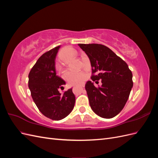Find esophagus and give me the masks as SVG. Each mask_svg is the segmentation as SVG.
<instances>
[{"instance_id":"34e87169","label":"esophagus","mask_w":158,"mask_h":158,"mask_svg":"<svg viewBox=\"0 0 158 158\" xmlns=\"http://www.w3.org/2000/svg\"><path fill=\"white\" fill-rule=\"evenodd\" d=\"M80 89L83 90V88H84V85H81V86H80Z\"/></svg>"}]
</instances>
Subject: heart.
I'll return each instance as SVG.
<instances>
[{
  "label": "heart",
  "instance_id": "heart-1",
  "mask_svg": "<svg viewBox=\"0 0 158 158\" xmlns=\"http://www.w3.org/2000/svg\"><path fill=\"white\" fill-rule=\"evenodd\" d=\"M75 53V51L70 47H64L59 53L61 61L66 62L69 55ZM86 77V74L82 71H66L64 74V80L70 85H78L82 84Z\"/></svg>",
  "mask_w": 158,
  "mask_h": 158
}]
</instances>
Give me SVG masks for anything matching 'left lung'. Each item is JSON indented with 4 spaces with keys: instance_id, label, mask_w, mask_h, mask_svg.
I'll use <instances>...</instances> for the list:
<instances>
[{
    "instance_id": "obj_1",
    "label": "left lung",
    "mask_w": 158,
    "mask_h": 158,
    "mask_svg": "<svg viewBox=\"0 0 158 158\" xmlns=\"http://www.w3.org/2000/svg\"><path fill=\"white\" fill-rule=\"evenodd\" d=\"M78 45L89 59L92 68L91 78L95 82L102 79L101 86L95 87L91 81L85 85L91 108L102 118L115 117L125 107L132 88L131 70L106 46L97 44Z\"/></svg>"
}]
</instances>
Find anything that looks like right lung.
Listing matches in <instances>:
<instances>
[{
	"instance_id": "right-lung-1",
	"label": "right lung",
	"mask_w": 158,
	"mask_h": 158,
	"mask_svg": "<svg viewBox=\"0 0 158 158\" xmlns=\"http://www.w3.org/2000/svg\"><path fill=\"white\" fill-rule=\"evenodd\" d=\"M60 47L43 54L28 75V86L33 102L44 115L55 121L68 116L76 100L72 88L63 94L59 91L66 84L56 75L55 70V58Z\"/></svg>"
}]
</instances>
